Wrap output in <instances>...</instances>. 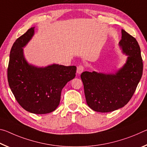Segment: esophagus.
<instances>
[{"label":"esophagus","instance_id":"esophagus-1","mask_svg":"<svg viewBox=\"0 0 147 147\" xmlns=\"http://www.w3.org/2000/svg\"><path fill=\"white\" fill-rule=\"evenodd\" d=\"M84 69H85V68H84V67L83 65H78L77 67V70H76L77 73L81 74L84 71Z\"/></svg>","mask_w":147,"mask_h":147}]
</instances>
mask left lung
I'll return each instance as SVG.
<instances>
[{
    "label": "left lung",
    "instance_id": "left-lung-1",
    "mask_svg": "<svg viewBox=\"0 0 147 147\" xmlns=\"http://www.w3.org/2000/svg\"><path fill=\"white\" fill-rule=\"evenodd\" d=\"M121 33L119 46L128 56L123 67L115 74L85 71L81 74L87 104L97 112H111L125 106L142 76L143 59L138 41L123 29Z\"/></svg>",
    "mask_w": 147,
    "mask_h": 147
}]
</instances>
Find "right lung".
Returning <instances> with one entry per match:
<instances>
[{
  "label": "right lung",
  "mask_w": 147,
  "mask_h": 147,
  "mask_svg": "<svg viewBox=\"0 0 147 147\" xmlns=\"http://www.w3.org/2000/svg\"><path fill=\"white\" fill-rule=\"evenodd\" d=\"M32 27L16 39L9 54L8 81L21 106L29 112L46 114L59 104L61 92L66 84L76 76V66L53 64L38 67L26 61L23 47L34 34Z\"/></svg>",
  "instance_id": "add662e5"
}]
</instances>
